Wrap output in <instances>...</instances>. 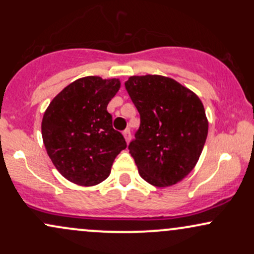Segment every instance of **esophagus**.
I'll return each mask as SVG.
<instances>
[{
	"label": "esophagus",
	"instance_id": "34e87169",
	"mask_svg": "<svg viewBox=\"0 0 254 254\" xmlns=\"http://www.w3.org/2000/svg\"><path fill=\"white\" fill-rule=\"evenodd\" d=\"M123 136L125 138V141H127V143H129L130 139H131V132H130V129H125L123 131Z\"/></svg>",
	"mask_w": 254,
	"mask_h": 254
}]
</instances>
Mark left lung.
Here are the masks:
<instances>
[{"mask_svg":"<svg viewBox=\"0 0 254 254\" xmlns=\"http://www.w3.org/2000/svg\"><path fill=\"white\" fill-rule=\"evenodd\" d=\"M125 88L141 116L129 150L138 173L156 188H167L196 166L208 136L200 99L183 84L161 75L130 76Z\"/></svg>","mask_w":254,"mask_h":254,"instance_id":"8db88e82","label":"left lung"}]
</instances>
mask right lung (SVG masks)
<instances>
[{
	"mask_svg": "<svg viewBox=\"0 0 254 254\" xmlns=\"http://www.w3.org/2000/svg\"><path fill=\"white\" fill-rule=\"evenodd\" d=\"M119 88L118 78H78L58 93L44 113V145L52 164L69 182L80 186L104 182L116 156L127 148L107 112Z\"/></svg>",
	"mask_w": 254,
	"mask_h": 254,
	"instance_id": "add662e5",
	"label": "right lung"
}]
</instances>
